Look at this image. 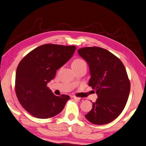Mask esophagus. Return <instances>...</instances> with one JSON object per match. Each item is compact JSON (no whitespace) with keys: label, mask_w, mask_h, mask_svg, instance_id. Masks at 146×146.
<instances>
[{"label":"esophagus","mask_w":146,"mask_h":146,"mask_svg":"<svg viewBox=\"0 0 146 146\" xmlns=\"http://www.w3.org/2000/svg\"><path fill=\"white\" fill-rule=\"evenodd\" d=\"M73 98H74L75 100H77V101H79V102H80V101H83L84 100V99L83 98H78V97H73Z\"/></svg>","instance_id":"34e87169"}]
</instances>
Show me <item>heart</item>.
I'll use <instances>...</instances> for the list:
<instances>
[{
	"label": "heart",
	"mask_w": 146,
	"mask_h": 146,
	"mask_svg": "<svg viewBox=\"0 0 146 146\" xmlns=\"http://www.w3.org/2000/svg\"><path fill=\"white\" fill-rule=\"evenodd\" d=\"M86 64V62L84 61V60L81 59V58H77L73 60V62H72V67H78V66L82 65V64Z\"/></svg>",
	"instance_id": "heart-1"
}]
</instances>
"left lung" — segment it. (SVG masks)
Here are the masks:
<instances>
[{"instance_id":"left-lung-1","label":"left lung","mask_w":146,"mask_h":146,"mask_svg":"<svg viewBox=\"0 0 146 146\" xmlns=\"http://www.w3.org/2000/svg\"><path fill=\"white\" fill-rule=\"evenodd\" d=\"M78 53L89 64V86L98 98L85 117L95 125H105L117 118L124 109L130 92V81L118 57L100 47H84Z\"/></svg>"}]
</instances>
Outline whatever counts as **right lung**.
Masks as SVG:
<instances>
[{
	"label": "right lung",
	"mask_w": 146,
	"mask_h": 146,
	"mask_svg": "<svg viewBox=\"0 0 146 146\" xmlns=\"http://www.w3.org/2000/svg\"><path fill=\"white\" fill-rule=\"evenodd\" d=\"M75 50V46L44 44L29 52L18 64L15 93L21 106L33 117L48 119L64 108L70 97L55 96L47 84Z\"/></svg>",
	"instance_id": "1"
}]
</instances>
